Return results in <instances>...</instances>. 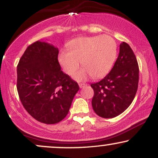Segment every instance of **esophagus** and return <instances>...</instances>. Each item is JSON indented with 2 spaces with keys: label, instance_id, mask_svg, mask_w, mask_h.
I'll list each match as a JSON object with an SVG mask.
<instances>
[{
  "label": "esophagus",
  "instance_id": "34e87169",
  "mask_svg": "<svg viewBox=\"0 0 158 158\" xmlns=\"http://www.w3.org/2000/svg\"><path fill=\"white\" fill-rule=\"evenodd\" d=\"M86 84H85V83H79V88H84L85 86H86Z\"/></svg>",
  "mask_w": 158,
  "mask_h": 158
}]
</instances>
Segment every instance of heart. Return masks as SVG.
<instances>
[{
    "label": "heart",
    "instance_id": "b5f03b06",
    "mask_svg": "<svg viewBox=\"0 0 158 158\" xmlns=\"http://www.w3.org/2000/svg\"><path fill=\"white\" fill-rule=\"evenodd\" d=\"M68 50H61L58 61L69 76L75 73L80 61L84 68L74 77L81 81L90 75L94 78L104 77L109 72L117 56V44L108 35L82 37L72 40L68 44Z\"/></svg>",
    "mask_w": 158,
    "mask_h": 158
}]
</instances>
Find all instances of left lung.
Listing matches in <instances>:
<instances>
[{"label": "left lung", "mask_w": 158, "mask_h": 158, "mask_svg": "<svg viewBox=\"0 0 158 158\" xmlns=\"http://www.w3.org/2000/svg\"><path fill=\"white\" fill-rule=\"evenodd\" d=\"M139 67L133 50L126 42L113 68L102 80L90 85L94 89L92 107L103 118H113L125 111L135 99L138 88Z\"/></svg>", "instance_id": "1"}]
</instances>
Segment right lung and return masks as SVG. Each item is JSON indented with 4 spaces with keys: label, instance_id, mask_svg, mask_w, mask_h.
<instances>
[{
    "label": "right lung",
    "instance_id": "1",
    "mask_svg": "<svg viewBox=\"0 0 158 158\" xmlns=\"http://www.w3.org/2000/svg\"><path fill=\"white\" fill-rule=\"evenodd\" d=\"M59 49L44 41L32 43L17 66V90L23 106L45 124H55L68 114L79 90L77 81L61 70Z\"/></svg>",
    "mask_w": 158,
    "mask_h": 158
}]
</instances>
